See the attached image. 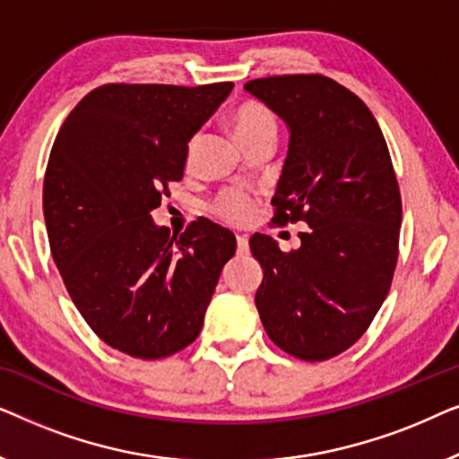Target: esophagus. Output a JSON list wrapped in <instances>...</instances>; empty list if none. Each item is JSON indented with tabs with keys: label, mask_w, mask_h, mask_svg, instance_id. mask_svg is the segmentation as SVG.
<instances>
[{
	"label": "esophagus",
	"mask_w": 459,
	"mask_h": 459,
	"mask_svg": "<svg viewBox=\"0 0 459 459\" xmlns=\"http://www.w3.org/2000/svg\"><path fill=\"white\" fill-rule=\"evenodd\" d=\"M236 244H238V255L248 253V238L247 236H236Z\"/></svg>",
	"instance_id": "34e87169"
}]
</instances>
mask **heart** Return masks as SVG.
Instances as JSON below:
<instances>
[{
	"label": "heart",
	"mask_w": 459,
	"mask_h": 459,
	"mask_svg": "<svg viewBox=\"0 0 459 459\" xmlns=\"http://www.w3.org/2000/svg\"><path fill=\"white\" fill-rule=\"evenodd\" d=\"M231 127H234V134L238 137V142L242 143V148L263 140L275 142V135H278V121H275V115L261 102H247L238 106L234 115H231ZM198 142L200 135H194L190 143H187L186 165H192ZM255 204L256 200L253 194L240 190V187H231V190L219 194L211 209L217 217H221L223 221L242 225L253 217Z\"/></svg>",
	"instance_id": "heart-1"
}]
</instances>
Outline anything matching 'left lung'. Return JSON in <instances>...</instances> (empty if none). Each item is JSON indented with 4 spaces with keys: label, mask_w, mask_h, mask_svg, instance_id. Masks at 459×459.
<instances>
[{
    "label": "left lung",
    "mask_w": 459,
    "mask_h": 459,
    "mask_svg": "<svg viewBox=\"0 0 459 459\" xmlns=\"http://www.w3.org/2000/svg\"><path fill=\"white\" fill-rule=\"evenodd\" d=\"M244 90L290 127L273 223L305 221L300 248L255 234V303L288 355L325 361L359 341L385 303L399 256L401 194L385 135L361 98L324 74H275Z\"/></svg>",
    "instance_id": "8db88e82"
}]
</instances>
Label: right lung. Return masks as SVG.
<instances>
[{"label": "right lung", "mask_w": 459, "mask_h": 459, "mask_svg": "<svg viewBox=\"0 0 459 459\" xmlns=\"http://www.w3.org/2000/svg\"><path fill=\"white\" fill-rule=\"evenodd\" d=\"M231 87L100 85L66 117L49 152L43 217L56 265L90 328L137 359L196 341L236 253L234 234L209 219L171 236L150 217L184 178L190 137Z\"/></svg>", "instance_id": "add662e5"}]
</instances>
